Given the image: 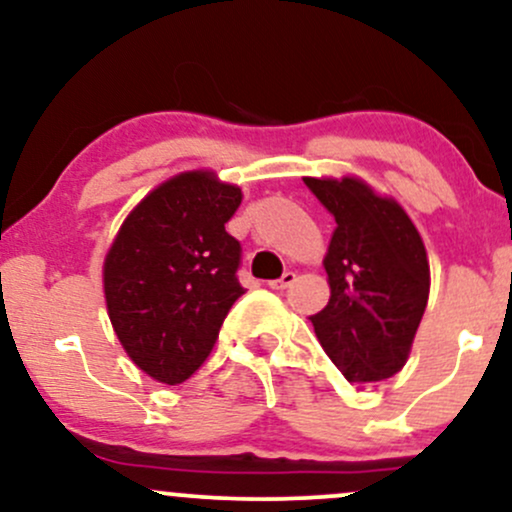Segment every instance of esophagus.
<instances>
[{"mask_svg": "<svg viewBox=\"0 0 512 512\" xmlns=\"http://www.w3.org/2000/svg\"><path fill=\"white\" fill-rule=\"evenodd\" d=\"M293 281H296V272H284V274L279 276V279L272 281V284H269V286H272L274 291H284V289H289Z\"/></svg>", "mask_w": 512, "mask_h": 512, "instance_id": "esophagus-1", "label": "esophagus"}]
</instances>
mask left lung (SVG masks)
Listing matches in <instances>:
<instances>
[{"instance_id":"8db88e82","label":"left lung","mask_w":512,"mask_h":512,"mask_svg":"<svg viewBox=\"0 0 512 512\" xmlns=\"http://www.w3.org/2000/svg\"><path fill=\"white\" fill-rule=\"evenodd\" d=\"M303 180L337 221L322 260L330 301L310 317L315 334L349 383H380L404 368L424 317V240L395 197L356 175Z\"/></svg>"}]
</instances>
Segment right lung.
<instances>
[{"label": "right lung", "instance_id": "right-lung-1", "mask_svg": "<svg viewBox=\"0 0 512 512\" xmlns=\"http://www.w3.org/2000/svg\"><path fill=\"white\" fill-rule=\"evenodd\" d=\"M243 202L214 170L154 187L105 252L103 293L125 354L149 378L180 385L202 368L228 310L243 296L240 243L226 221Z\"/></svg>", "mask_w": 512, "mask_h": 512}]
</instances>
